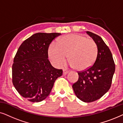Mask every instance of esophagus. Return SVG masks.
I'll list each match as a JSON object with an SVG mask.
<instances>
[{
    "label": "esophagus",
    "mask_w": 123,
    "mask_h": 123,
    "mask_svg": "<svg viewBox=\"0 0 123 123\" xmlns=\"http://www.w3.org/2000/svg\"><path fill=\"white\" fill-rule=\"evenodd\" d=\"M63 74L64 75H65V74H67V73H68L69 72V71H68V70H67L66 69H63Z\"/></svg>",
    "instance_id": "esophagus-1"
}]
</instances>
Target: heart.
Masks as SVG:
<instances>
[{
  "label": "heart",
  "mask_w": 123,
  "mask_h": 123,
  "mask_svg": "<svg viewBox=\"0 0 123 123\" xmlns=\"http://www.w3.org/2000/svg\"><path fill=\"white\" fill-rule=\"evenodd\" d=\"M48 56L52 63L60 67L66 60L69 65L78 70L87 69L96 60L98 48L94 40L79 34H69L62 37L58 43L53 41L48 48Z\"/></svg>",
  "instance_id": "b5f03b06"
}]
</instances>
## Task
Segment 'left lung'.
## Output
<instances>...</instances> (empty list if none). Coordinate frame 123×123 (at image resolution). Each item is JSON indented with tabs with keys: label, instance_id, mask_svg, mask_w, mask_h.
Returning <instances> with one entry per match:
<instances>
[{
	"label": "left lung",
	"instance_id": "left-lung-1",
	"mask_svg": "<svg viewBox=\"0 0 123 123\" xmlns=\"http://www.w3.org/2000/svg\"><path fill=\"white\" fill-rule=\"evenodd\" d=\"M98 48V54L93 65L85 70L78 72V80L72 85L79 99L91 102L100 98L110 89L115 70V65L109 47L100 36L90 31Z\"/></svg>",
	"mask_w": 123,
	"mask_h": 123
}]
</instances>
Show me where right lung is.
I'll use <instances>...</instances> for the list:
<instances>
[{
    "mask_svg": "<svg viewBox=\"0 0 123 123\" xmlns=\"http://www.w3.org/2000/svg\"><path fill=\"white\" fill-rule=\"evenodd\" d=\"M60 33H36L22 43L12 65V82L18 93L32 102L45 100L54 83L63 74L62 69L52 66L48 48Z\"/></svg>",
    "mask_w": 123,
    "mask_h": 123,
    "instance_id": "obj_1",
    "label": "right lung"
}]
</instances>
